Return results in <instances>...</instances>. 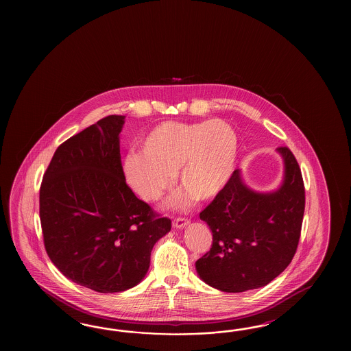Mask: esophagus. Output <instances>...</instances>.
<instances>
[{"label": "esophagus", "mask_w": 351, "mask_h": 351, "mask_svg": "<svg viewBox=\"0 0 351 351\" xmlns=\"http://www.w3.org/2000/svg\"><path fill=\"white\" fill-rule=\"evenodd\" d=\"M189 223H191V220H189L188 217L178 216V217H175V219H173L172 225H173L175 228H184V226H186V225H188Z\"/></svg>", "instance_id": "esophagus-1"}]
</instances>
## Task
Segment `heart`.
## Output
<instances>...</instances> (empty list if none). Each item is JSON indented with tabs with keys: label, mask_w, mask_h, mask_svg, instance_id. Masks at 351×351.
Masks as SVG:
<instances>
[{
	"label": "heart",
	"mask_w": 351,
	"mask_h": 351,
	"mask_svg": "<svg viewBox=\"0 0 351 351\" xmlns=\"http://www.w3.org/2000/svg\"><path fill=\"white\" fill-rule=\"evenodd\" d=\"M238 138L220 119L194 123L167 121L152 128L143 150L128 152L123 171L128 185L147 201H157L180 170L186 191L173 202L186 206L193 198L211 199L223 191L233 173Z\"/></svg>",
	"instance_id": "heart-1"
}]
</instances>
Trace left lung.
Returning <instances> with one entry per match:
<instances>
[{"instance_id": "8db88e82", "label": "left lung", "mask_w": 351, "mask_h": 351, "mask_svg": "<svg viewBox=\"0 0 351 351\" xmlns=\"http://www.w3.org/2000/svg\"><path fill=\"white\" fill-rule=\"evenodd\" d=\"M283 185L269 194L250 191L235 170L199 217L213 232V245L195 263L199 276L223 292L264 287L292 261L305 211V186L288 147Z\"/></svg>"}]
</instances>
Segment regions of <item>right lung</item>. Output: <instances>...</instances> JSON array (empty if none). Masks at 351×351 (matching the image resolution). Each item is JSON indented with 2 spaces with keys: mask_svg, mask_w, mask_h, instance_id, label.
Instances as JSON below:
<instances>
[{
  "mask_svg": "<svg viewBox=\"0 0 351 351\" xmlns=\"http://www.w3.org/2000/svg\"><path fill=\"white\" fill-rule=\"evenodd\" d=\"M125 116H108L65 140L40 188L43 245L77 285L101 293L136 286L171 220L128 186L119 153Z\"/></svg>",
  "mask_w": 351,
  "mask_h": 351,
  "instance_id": "add662e5",
  "label": "right lung"
}]
</instances>
